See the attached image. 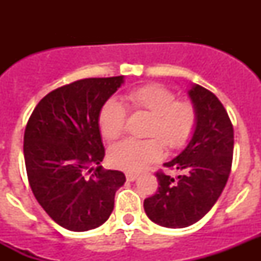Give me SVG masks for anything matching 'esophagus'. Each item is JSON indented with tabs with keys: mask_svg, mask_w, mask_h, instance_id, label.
Segmentation results:
<instances>
[{
	"mask_svg": "<svg viewBox=\"0 0 261 261\" xmlns=\"http://www.w3.org/2000/svg\"><path fill=\"white\" fill-rule=\"evenodd\" d=\"M126 180L128 181H135L136 179H137V175L136 174H132V172H126Z\"/></svg>",
	"mask_w": 261,
	"mask_h": 261,
	"instance_id": "obj_1",
	"label": "esophagus"
}]
</instances>
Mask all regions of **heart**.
Listing matches in <instances>:
<instances>
[{"label":"heart","instance_id":"1","mask_svg":"<svg viewBox=\"0 0 261 261\" xmlns=\"http://www.w3.org/2000/svg\"><path fill=\"white\" fill-rule=\"evenodd\" d=\"M125 100L132 110L151 115L146 140L126 138L110 149L111 165L129 172L142 171L163 155V144L168 149H180L190 142L197 124V112L190 102H179L167 87L149 84L129 90ZM126 108L123 102L111 98L99 111L98 125L107 140H116L125 128Z\"/></svg>","mask_w":261,"mask_h":261}]
</instances>
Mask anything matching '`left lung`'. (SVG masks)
<instances>
[{"instance_id": "8db88e82", "label": "left lung", "mask_w": 261, "mask_h": 261, "mask_svg": "<svg viewBox=\"0 0 261 261\" xmlns=\"http://www.w3.org/2000/svg\"><path fill=\"white\" fill-rule=\"evenodd\" d=\"M197 112L195 133L176 158L166 167L183 174L174 177L156 172L158 191L144 201L146 216L154 223L181 229L208 213L229 179L234 150V129L222 103L200 85L188 90Z\"/></svg>"}]
</instances>
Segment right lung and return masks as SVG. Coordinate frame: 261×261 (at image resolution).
<instances>
[{
    "mask_svg": "<svg viewBox=\"0 0 261 261\" xmlns=\"http://www.w3.org/2000/svg\"><path fill=\"white\" fill-rule=\"evenodd\" d=\"M123 84L119 75L59 87L41 99L27 123L23 154L32 193L48 216L70 231L103 225L125 183L123 172L100 166L105 146L98 125L99 111Z\"/></svg>",
    "mask_w": 261,
    "mask_h": 261,
    "instance_id": "right-lung-1",
    "label": "right lung"
}]
</instances>
